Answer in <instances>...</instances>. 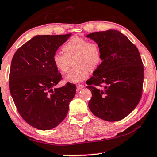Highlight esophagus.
Masks as SVG:
<instances>
[{
  "label": "esophagus",
  "mask_w": 157,
  "mask_h": 157,
  "mask_svg": "<svg viewBox=\"0 0 157 157\" xmlns=\"http://www.w3.org/2000/svg\"><path fill=\"white\" fill-rule=\"evenodd\" d=\"M84 88V85H77V92H78V91H80V90H82V89Z\"/></svg>",
  "instance_id": "34e87169"
}]
</instances>
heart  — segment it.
I'll list each match as a JSON object with an SVG mask.
<instances>
[{
  "label": "heart",
  "instance_id": "1",
  "mask_svg": "<svg viewBox=\"0 0 157 157\" xmlns=\"http://www.w3.org/2000/svg\"><path fill=\"white\" fill-rule=\"evenodd\" d=\"M63 53L53 55V64L59 72L66 73L73 61L75 67L65 77V82L78 83L87 79L89 70L94 71L100 66L102 53L99 45L95 42L80 37H75L62 47Z\"/></svg>",
  "mask_w": 157,
  "mask_h": 157
}]
</instances>
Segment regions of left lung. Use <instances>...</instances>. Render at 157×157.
I'll use <instances>...</instances> for the list:
<instances>
[{
    "instance_id": "obj_1",
    "label": "left lung",
    "mask_w": 157,
    "mask_h": 157,
    "mask_svg": "<svg viewBox=\"0 0 157 157\" xmlns=\"http://www.w3.org/2000/svg\"><path fill=\"white\" fill-rule=\"evenodd\" d=\"M87 37L99 45L102 53V62L86 82L92 93L89 109L104 120H122L135 109L142 96L144 66L139 51L115 29L95 32Z\"/></svg>"
}]
</instances>
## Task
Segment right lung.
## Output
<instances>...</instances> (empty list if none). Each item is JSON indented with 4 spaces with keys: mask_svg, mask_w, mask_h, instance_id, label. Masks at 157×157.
Listing matches in <instances>:
<instances>
[{
    "mask_svg": "<svg viewBox=\"0 0 157 157\" xmlns=\"http://www.w3.org/2000/svg\"><path fill=\"white\" fill-rule=\"evenodd\" d=\"M72 34L37 35L13 55L9 73V90L19 114L39 130L54 128L66 117L76 85L60 82L61 73L53 64V55Z\"/></svg>",
    "mask_w": 157,
    "mask_h": 157,
    "instance_id": "right-lung-1",
    "label": "right lung"
}]
</instances>
